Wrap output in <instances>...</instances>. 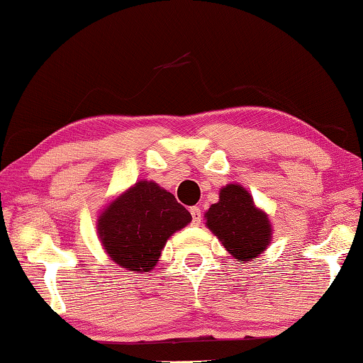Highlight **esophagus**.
Here are the masks:
<instances>
[{
  "label": "esophagus",
  "instance_id": "obj_1",
  "mask_svg": "<svg viewBox=\"0 0 363 363\" xmlns=\"http://www.w3.org/2000/svg\"><path fill=\"white\" fill-rule=\"evenodd\" d=\"M189 213H191L193 224H194V225H199V224H201V219H203V213H201V209L196 208V206H194V208L189 209Z\"/></svg>",
  "mask_w": 363,
  "mask_h": 363
}]
</instances>
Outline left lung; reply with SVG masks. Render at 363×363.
<instances>
[{
    "label": "left lung",
    "mask_w": 363,
    "mask_h": 363,
    "mask_svg": "<svg viewBox=\"0 0 363 363\" xmlns=\"http://www.w3.org/2000/svg\"><path fill=\"white\" fill-rule=\"evenodd\" d=\"M206 225L237 261H252L269 247V217L258 209L252 194L235 183L220 189L219 201L204 214Z\"/></svg>",
    "instance_id": "obj_1"
}]
</instances>
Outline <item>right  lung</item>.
Wrapping results in <instances>:
<instances>
[{
    "mask_svg": "<svg viewBox=\"0 0 363 363\" xmlns=\"http://www.w3.org/2000/svg\"><path fill=\"white\" fill-rule=\"evenodd\" d=\"M191 222L175 196L154 182H138L102 211L97 233L111 261L128 271L154 269L167 240Z\"/></svg>",
    "mask_w": 363,
    "mask_h": 363,
    "instance_id": "obj_1",
    "label": "right lung"
}]
</instances>
